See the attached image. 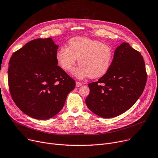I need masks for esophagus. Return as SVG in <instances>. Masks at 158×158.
Listing matches in <instances>:
<instances>
[{
  "instance_id": "34e87169",
  "label": "esophagus",
  "mask_w": 158,
  "mask_h": 158,
  "mask_svg": "<svg viewBox=\"0 0 158 158\" xmlns=\"http://www.w3.org/2000/svg\"><path fill=\"white\" fill-rule=\"evenodd\" d=\"M76 87H79V86H82V82H79V81H76Z\"/></svg>"
}]
</instances>
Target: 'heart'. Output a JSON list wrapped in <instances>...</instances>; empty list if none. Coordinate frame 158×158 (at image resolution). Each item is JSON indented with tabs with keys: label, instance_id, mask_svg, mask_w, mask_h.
I'll return each mask as SVG.
<instances>
[{
	"label": "heart",
	"instance_id": "b5f03b06",
	"mask_svg": "<svg viewBox=\"0 0 158 158\" xmlns=\"http://www.w3.org/2000/svg\"><path fill=\"white\" fill-rule=\"evenodd\" d=\"M56 53V60L65 71H71L77 60L79 66L73 72L78 79L103 76L109 70L113 58V48L101 41L86 37H75Z\"/></svg>",
	"mask_w": 158,
	"mask_h": 158
}]
</instances>
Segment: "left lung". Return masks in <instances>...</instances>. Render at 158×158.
<instances>
[{
  "instance_id": "obj_1",
  "label": "left lung",
  "mask_w": 158,
  "mask_h": 158,
  "mask_svg": "<svg viewBox=\"0 0 158 158\" xmlns=\"http://www.w3.org/2000/svg\"><path fill=\"white\" fill-rule=\"evenodd\" d=\"M147 79L143 56L123 42L114 51L109 70L97 82L88 84L86 104L102 118H112L126 112L142 94Z\"/></svg>"
}]
</instances>
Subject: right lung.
<instances>
[{
	"mask_svg": "<svg viewBox=\"0 0 158 158\" xmlns=\"http://www.w3.org/2000/svg\"><path fill=\"white\" fill-rule=\"evenodd\" d=\"M58 45L51 38L30 41L15 52L8 68V85L13 101L29 117H53L63 107L76 82L57 66Z\"/></svg>",
	"mask_w": 158,
	"mask_h": 158,
	"instance_id": "add662e5",
	"label": "right lung"
}]
</instances>
